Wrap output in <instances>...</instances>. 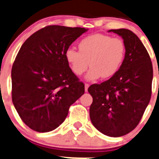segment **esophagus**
<instances>
[{"mask_svg": "<svg viewBox=\"0 0 159 159\" xmlns=\"http://www.w3.org/2000/svg\"><path fill=\"white\" fill-rule=\"evenodd\" d=\"M89 86H90V85H89L88 84H85V91H87Z\"/></svg>", "mask_w": 159, "mask_h": 159, "instance_id": "esophagus-1", "label": "esophagus"}]
</instances>
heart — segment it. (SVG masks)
Listing matches in <instances>:
<instances>
[{"mask_svg": "<svg viewBox=\"0 0 159 159\" xmlns=\"http://www.w3.org/2000/svg\"><path fill=\"white\" fill-rule=\"evenodd\" d=\"M79 50L69 48L66 58L72 72L81 75L91 66L86 78L89 80L99 77L109 78L117 72L125 56V44L122 39L96 33L79 43Z\"/></svg>", "mask_w": 159, "mask_h": 159, "instance_id": "b5f03b06", "label": "heart"}]
</instances>
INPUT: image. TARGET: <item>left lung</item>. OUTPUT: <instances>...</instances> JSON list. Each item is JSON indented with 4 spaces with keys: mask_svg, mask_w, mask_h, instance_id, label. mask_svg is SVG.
<instances>
[{
    "mask_svg": "<svg viewBox=\"0 0 159 159\" xmlns=\"http://www.w3.org/2000/svg\"><path fill=\"white\" fill-rule=\"evenodd\" d=\"M122 38L125 57L108 80L93 84L90 118L98 130L108 137L126 135L138 125L152 96L153 68L150 56L135 33L126 29L110 30Z\"/></svg>",
    "mask_w": 159,
    "mask_h": 159,
    "instance_id": "left-lung-1",
    "label": "left lung"
}]
</instances>
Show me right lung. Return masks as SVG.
I'll return each instance as SVG.
<instances>
[{"label": "right lung", "mask_w": 159, "mask_h": 159, "mask_svg": "<svg viewBox=\"0 0 159 159\" xmlns=\"http://www.w3.org/2000/svg\"><path fill=\"white\" fill-rule=\"evenodd\" d=\"M88 29L49 25L21 47L11 69L12 102L24 123L40 133L62 123L84 84L69 68L66 52Z\"/></svg>", "instance_id": "obj_1"}]
</instances>
